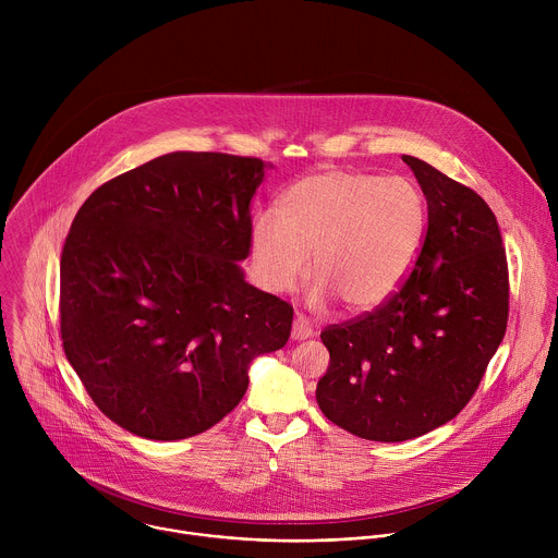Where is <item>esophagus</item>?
<instances>
[{
	"mask_svg": "<svg viewBox=\"0 0 558 558\" xmlns=\"http://www.w3.org/2000/svg\"><path fill=\"white\" fill-rule=\"evenodd\" d=\"M311 336H313V327H311V323H308V317L302 315V313H298L295 320H293L291 338H293V340H306V338H311Z\"/></svg>",
	"mask_w": 558,
	"mask_h": 558,
	"instance_id": "obj_1",
	"label": "esophagus"
}]
</instances>
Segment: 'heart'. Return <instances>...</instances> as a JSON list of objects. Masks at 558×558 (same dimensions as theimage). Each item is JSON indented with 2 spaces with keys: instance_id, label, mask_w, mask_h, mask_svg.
Returning <instances> with one entry per match:
<instances>
[{
  "instance_id": "obj_1",
  "label": "heart",
  "mask_w": 558,
  "mask_h": 558,
  "mask_svg": "<svg viewBox=\"0 0 558 558\" xmlns=\"http://www.w3.org/2000/svg\"><path fill=\"white\" fill-rule=\"evenodd\" d=\"M426 225L428 207L415 181L329 170L293 183L282 214L254 218L252 254L263 284L289 291L308 274L313 252V302L340 295L349 308L368 311L402 287Z\"/></svg>"
}]
</instances>
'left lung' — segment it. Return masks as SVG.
I'll return each instance as SVG.
<instances>
[{
    "label": "left lung",
    "mask_w": 558,
    "mask_h": 558,
    "mask_svg": "<svg viewBox=\"0 0 558 558\" xmlns=\"http://www.w3.org/2000/svg\"><path fill=\"white\" fill-rule=\"evenodd\" d=\"M402 161L428 203L417 263L375 311L320 333L331 362L317 407L371 441H407L457 417L508 325V263L493 209L426 161Z\"/></svg>",
    "instance_id": "1"
}]
</instances>
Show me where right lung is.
Returning <instances> with one entry per match:
<instances>
[{"label": "right lung", "instance_id": "1", "mask_svg": "<svg viewBox=\"0 0 558 558\" xmlns=\"http://www.w3.org/2000/svg\"><path fill=\"white\" fill-rule=\"evenodd\" d=\"M252 156L172 151L95 190L61 252V340L99 411L177 441L231 413L293 308L252 287Z\"/></svg>", "mask_w": 558, "mask_h": 558}]
</instances>
